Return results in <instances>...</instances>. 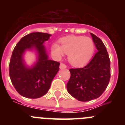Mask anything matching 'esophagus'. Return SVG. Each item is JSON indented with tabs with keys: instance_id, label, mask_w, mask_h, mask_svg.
I'll return each instance as SVG.
<instances>
[{
	"instance_id": "esophagus-1",
	"label": "esophagus",
	"mask_w": 125,
	"mask_h": 125,
	"mask_svg": "<svg viewBox=\"0 0 125 125\" xmlns=\"http://www.w3.org/2000/svg\"><path fill=\"white\" fill-rule=\"evenodd\" d=\"M66 68H67V66H66V65L65 64H64V63L60 64V69H65Z\"/></svg>"
}]
</instances>
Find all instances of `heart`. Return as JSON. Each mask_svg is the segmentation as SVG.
<instances>
[{"label": "heart", "instance_id": "b5f03b06", "mask_svg": "<svg viewBox=\"0 0 125 125\" xmlns=\"http://www.w3.org/2000/svg\"><path fill=\"white\" fill-rule=\"evenodd\" d=\"M61 46L53 43L52 52L61 57L64 54L69 55V61L74 66H83L89 61L93 55L95 45L92 39L84 36H70L60 40Z\"/></svg>", "mask_w": 125, "mask_h": 125}]
</instances>
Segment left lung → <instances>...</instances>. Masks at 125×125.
Segmentation results:
<instances>
[{
  "mask_svg": "<svg viewBox=\"0 0 125 125\" xmlns=\"http://www.w3.org/2000/svg\"><path fill=\"white\" fill-rule=\"evenodd\" d=\"M98 52L83 68L69 69L71 77L67 89L78 101H89L99 98L110 82V60L102 41L90 33Z\"/></svg>",
  "mask_w": 125,
  "mask_h": 125,
  "instance_id": "obj_1",
  "label": "left lung"
}]
</instances>
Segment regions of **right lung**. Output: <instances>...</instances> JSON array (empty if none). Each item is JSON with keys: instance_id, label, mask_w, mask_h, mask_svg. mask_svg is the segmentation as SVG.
Instances as JSON below:
<instances>
[{"instance_id": "add662e5", "label": "right lung", "mask_w": 125, "mask_h": 125, "mask_svg": "<svg viewBox=\"0 0 125 125\" xmlns=\"http://www.w3.org/2000/svg\"><path fill=\"white\" fill-rule=\"evenodd\" d=\"M50 36L47 33H31L23 37L14 47L10 60L9 76L15 90L22 96L35 99L45 95L59 71L60 63L48 59L43 46ZM34 47L38 51V61L29 69L23 62L22 54L25 50Z\"/></svg>"}]
</instances>
